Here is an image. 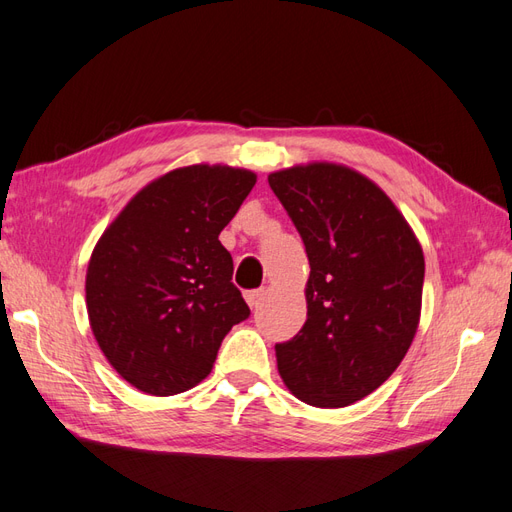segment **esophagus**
<instances>
[{
  "instance_id": "esophagus-1",
  "label": "esophagus",
  "mask_w": 512,
  "mask_h": 512,
  "mask_svg": "<svg viewBox=\"0 0 512 512\" xmlns=\"http://www.w3.org/2000/svg\"><path fill=\"white\" fill-rule=\"evenodd\" d=\"M266 294L268 291L266 289H253V291H246V302H248V306H251V309H255V306L266 298Z\"/></svg>"
}]
</instances>
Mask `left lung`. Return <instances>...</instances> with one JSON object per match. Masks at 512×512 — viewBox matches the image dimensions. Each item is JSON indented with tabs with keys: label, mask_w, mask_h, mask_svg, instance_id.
Instances as JSON below:
<instances>
[{
	"label": "left lung",
	"mask_w": 512,
	"mask_h": 512,
	"mask_svg": "<svg viewBox=\"0 0 512 512\" xmlns=\"http://www.w3.org/2000/svg\"><path fill=\"white\" fill-rule=\"evenodd\" d=\"M306 246V321L276 364L296 399L345 407L397 371L422 309L425 255L392 199L360 171L326 163L268 175Z\"/></svg>",
	"instance_id": "1"
}]
</instances>
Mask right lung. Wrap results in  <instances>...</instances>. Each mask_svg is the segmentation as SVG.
<instances>
[{
	"mask_svg": "<svg viewBox=\"0 0 512 512\" xmlns=\"http://www.w3.org/2000/svg\"><path fill=\"white\" fill-rule=\"evenodd\" d=\"M257 175L188 165L145 184L98 238L85 274L94 339L130 386L152 394L206 379L225 334L251 315L218 240Z\"/></svg>",
	"mask_w": 512,
	"mask_h": 512,
	"instance_id": "obj_1",
	"label": "right lung"
}]
</instances>
